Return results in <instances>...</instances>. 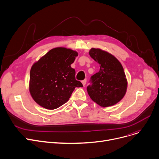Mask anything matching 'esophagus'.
I'll return each mask as SVG.
<instances>
[{
  "label": "esophagus",
  "instance_id": "34e87169",
  "mask_svg": "<svg viewBox=\"0 0 159 159\" xmlns=\"http://www.w3.org/2000/svg\"><path fill=\"white\" fill-rule=\"evenodd\" d=\"M81 82H82V84L83 85V86H85L87 83V79H85L84 80H83Z\"/></svg>",
  "mask_w": 159,
  "mask_h": 159
}]
</instances>
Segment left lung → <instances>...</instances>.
I'll use <instances>...</instances> for the list:
<instances>
[{"label":"left lung","instance_id":"left-lung-1","mask_svg":"<svg viewBox=\"0 0 159 159\" xmlns=\"http://www.w3.org/2000/svg\"><path fill=\"white\" fill-rule=\"evenodd\" d=\"M89 54L101 65L99 72L90 77L88 94L101 107L112 106L122 99L127 89L122 65L113 55L99 49L92 48Z\"/></svg>","mask_w":159,"mask_h":159}]
</instances>
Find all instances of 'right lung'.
Instances as JSON below:
<instances>
[{"label":"right lung","instance_id":"obj_1","mask_svg":"<svg viewBox=\"0 0 159 159\" xmlns=\"http://www.w3.org/2000/svg\"><path fill=\"white\" fill-rule=\"evenodd\" d=\"M78 56L76 51L57 48L33 64L30 91L36 102L46 109H56L69 100L76 87H83L70 67Z\"/></svg>","mask_w":159,"mask_h":159}]
</instances>
